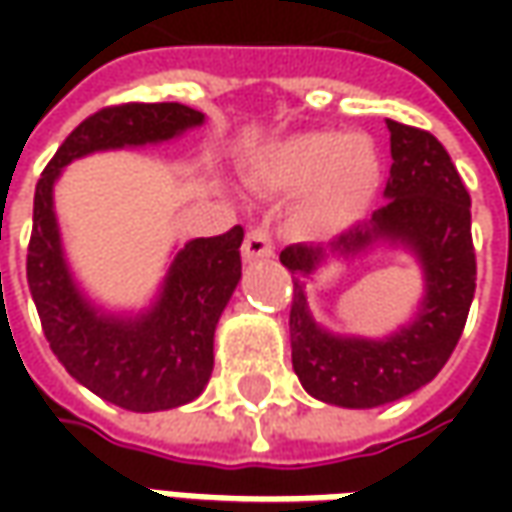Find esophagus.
Returning a JSON list of instances; mask_svg holds the SVG:
<instances>
[{"label":"esophagus","instance_id":"1","mask_svg":"<svg viewBox=\"0 0 512 512\" xmlns=\"http://www.w3.org/2000/svg\"><path fill=\"white\" fill-rule=\"evenodd\" d=\"M242 256L245 262H256V259H270L273 256V239L270 233L262 227H253L245 236V245H242Z\"/></svg>","mask_w":512,"mask_h":512}]
</instances>
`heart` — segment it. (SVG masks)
I'll return each instance as SVG.
<instances>
[{"instance_id": "obj_1", "label": "heart", "mask_w": 512, "mask_h": 512, "mask_svg": "<svg viewBox=\"0 0 512 512\" xmlns=\"http://www.w3.org/2000/svg\"><path fill=\"white\" fill-rule=\"evenodd\" d=\"M382 162L367 136L342 130H307L276 142L259 162V182L279 193H305L299 225L333 236L370 207Z\"/></svg>"}]
</instances>
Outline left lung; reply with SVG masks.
Masks as SVG:
<instances>
[{"instance_id":"obj_1","label":"left lung","mask_w":512,"mask_h":512,"mask_svg":"<svg viewBox=\"0 0 512 512\" xmlns=\"http://www.w3.org/2000/svg\"><path fill=\"white\" fill-rule=\"evenodd\" d=\"M390 179L367 222L327 245H290L282 265L293 273L290 350L293 370L313 399L350 410L399 402L436 379L459 344L476 293L470 196L447 150L427 130L387 119ZM407 249L423 267V299L387 337L333 334L306 305V282L336 258L373 249Z\"/></svg>"}]
</instances>
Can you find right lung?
<instances>
[{"label":"right lung","mask_w":512,"mask_h":512,"mask_svg":"<svg viewBox=\"0 0 512 512\" xmlns=\"http://www.w3.org/2000/svg\"><path fill=\"white\" fill-rule=\"evenodd\" d=\"M202 125L205 113L179 102L99 110L62 142L33 196L28 285L50 350L82 387L133 413L173 410L202 396L213 373L216 325L242 279L245 230L236 225L222 236L173 247L148 305L110 310L70 267L53 193L76 159L162 145Z\"/></svg>","instance_id":"obj_1"}]
</instances>
